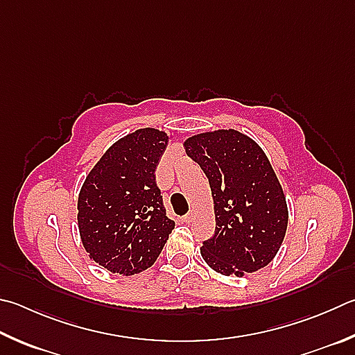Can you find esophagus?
<instances>
[{
  "instance_id": "1",
  "label": "esophagus",
  "mask_w": 355,
  "mask_h": 355,
  "mask_svg": "<svg viewBox=\"0 0 355 355\" xmlns=\"http://www.w3.org/2000/svg\"><path fill=\"white\" fill-rule=\"evenodd\" d=\"M194 216H196V211H189V212H188V214H186V216H183L182 218H183V222H191V220H192V218H194Z\"/></svg>"
}]
</instances>
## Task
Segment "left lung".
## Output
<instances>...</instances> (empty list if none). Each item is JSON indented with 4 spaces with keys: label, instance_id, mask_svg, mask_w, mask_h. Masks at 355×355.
<instances>
[{
    "label": "left lung",
    "instance_id": "1",
    "mask_svg": "<svg viewBox=\"0 0 355 355\" xmlns=\"http://www.w3.org/2000/svg\"><path fill=\"white\" fill-rule=\"evenodd\" d=\"M184 150L209 180L216 231L200 248L203 261L225 276L242 278L267 267L284 241V191L261 146L234 128L203 132Z\"/></svg>",
    "mask_w": 355,
    "mask_h": 355
}]
</instances>
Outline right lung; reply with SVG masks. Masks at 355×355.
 Returning a JSON list of instances; mask_svg holds the SVG:
<instances>
[{"label":"right lung","instance_id":"right-lung-1","mask_svg":"<svg viewBox=\"0 0 355 355\" xmlns=\"http://www.w3.org/2000/svg\"><path fill=\"white\" fill-rule=\"evenodd\" d=\"M169 141L158 128H138L108 147L82 184V245L89 259L113 273L130 276L153 266L175 228L155 183Z\"/></svg>","mask_w":355,"mask_h":355}]
</instances>
